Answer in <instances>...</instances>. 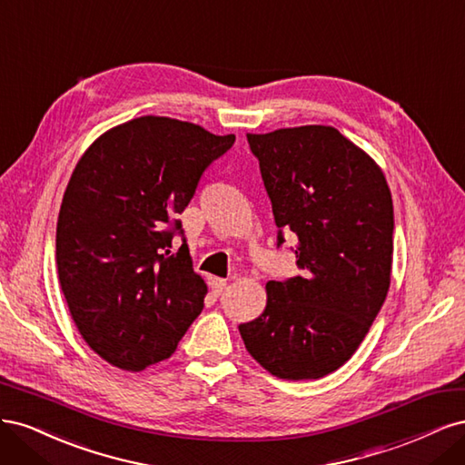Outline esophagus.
Returning <instances> with one entry per match:
<instances>
[{
	"label": "esophagus",
	"instance_id": "esophagus-1",
	"mask_svg": "<svg viewBox=\"0 0 465 465\" xmlns=\"http://www.w3.org/2000/svg\"><path fill=\"white\" fill-rule=\"evenodd\" d=\"M209 285H211V291H213L215 294H221L224 289H227V279H221V277H211Z\"/></svg>",
	"mask_w": 465,
	"mask_h": 465
}]
</instances>
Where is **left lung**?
<instances>
[{"label":"left lung","instance_id":"8db88e82","mask_svg":"<svg viewBox=\"0 0 465 465\" xmlns=\"http://www.w3.org/2000/svg\"><path fill=\"white\" fill-rule=\"evenodd\" d=\"M246 137L272 202L277 248L285 232L294 238L301 273L270 281L263 314L238 330L265 371L322 378L351 359L386 301L391 193L378 164L330 125Z\"/></svg>","mask_w":465,"mask_h":465}]
</instances>
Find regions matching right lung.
Here are the masks:
<instances>
[{
    "instance_id": "add662e5",
    "label": "right lung",
    "mask_w": 465,
    "mask_h": 465,
    "mask_svg": "<svg viewBox=\"0 0 465 465\" xmlns=\"http://www.w3.org/2000/svg\"><path fill=\"white\" fill-rule=\"evenodd\" d=\"M232 143L234 135L143 116L98 137L77 163L55 227V265L83 340L114 367L137 372L168 359L202 314L207 285L176 217Z\"/></svg>"
}]
</instances>
